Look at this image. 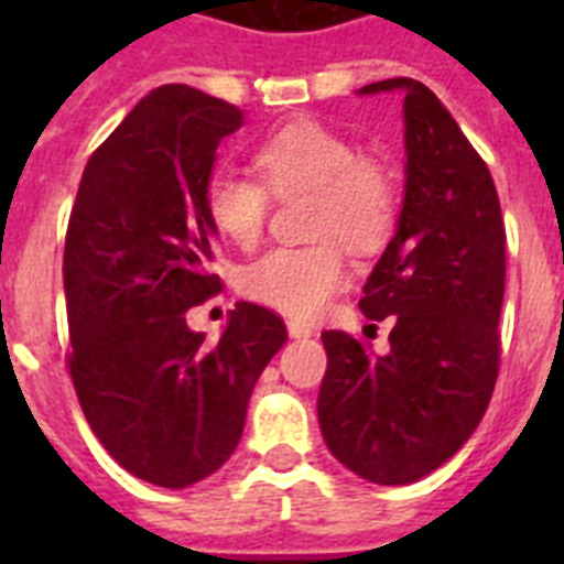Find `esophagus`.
<instances>
[{"label": "esophagus", "instance_id": "1", "mask_svg": "<svg viewBox=\"0 0 564 564\" xmlns=\"http://www.w3.org/2000/svg\"><path fill=\"white\" fill-rule=\"evenodd\" d=\"M288 333H291V338H311L313 327L305 325V322H296V318H291V322H288Z\"/></svg>", "mask_w": 564, "mask_h": 564}]
</instances>
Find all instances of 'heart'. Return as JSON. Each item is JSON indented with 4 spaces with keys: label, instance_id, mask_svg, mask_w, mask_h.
<instances>
[{
    "label": "heart",
    "instance_id": "heart-1",
    "mask_svg": "<svg viewBox=\"0 0 564 564\" xmlns=\"http://www.w3.org/2000/svg\"><path fill=\"white\" fill-rule=\"evenodd\" d=\"M257 166L279 197L316 192L313 234L327 239L262 253L242 271L239 285L253 302L273 311L296 318L316 316L350 279L347 253L330 237H341L356 251L381 246L395 220V177L381 161L361 154L347 134L318 121L276 129L259 143ZM267 187L246 174H214L206 194L212 226L234 246L251 248L271 212Z\"/></svg>",
    "mask_w": 564,
    "mask_h": 564
}]
</instances>
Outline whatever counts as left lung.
<instances>
[{
	"instance_id": "left-lung-1",
	"label": "left lung",
	"mask_w": 564,
	"mask_h": 564,
	"mask_svg": "<svg viewBox=\"0 0 564 564\" xmlns=\"http://www.w3.org/2000/svg\"><path fill=\"white\" fill-rule=\"evenodd\" d=\"M403 93V203L395 237L364 282L367 318L392 316L390 352L325 330L318 426L338 463L406 486L471 437L500 370L506 226L491 172L426 84L387 78L358 96Z\"/></svg>"
}]
</instances>
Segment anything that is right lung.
Returning a JSON list of instances; mask_svg holds the SVG:
<instances>
[{
	"label": "right lung",
	"mask_w": 564,
	"mask_h": 564,
	"mask_svg": "<svg viewBox=\"0 0 564 564\" xmlns=\"http://www.w3.org/2000/svg\"><path fill=\"white\" fill-rule=\"evenodd\" d=\"M242 123L188 84L152 89L89 158L69 214V376L104 449L152 486H194L234 455L253 383L288 341L251 302L217 341L186 325L220 291L206 194L217 147Z\"/></svg>",
	"instance_id": "add662e5"
}]
</instances>
